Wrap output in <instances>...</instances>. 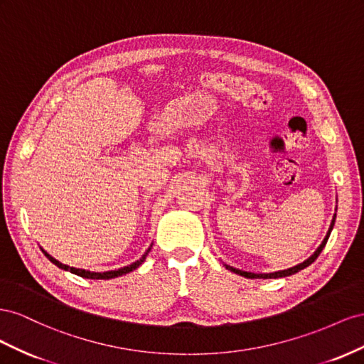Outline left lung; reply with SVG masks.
<instances>
[{
    "mask_svg": "<svg viewBox=\"0 0 364 364\" xmlns=\"http://www.w3.org/2000/svg\"><path fill=\"white\" fill-rule=\"evenodd\" d=\"M334 221H336V215H334V220H332V223H331V227H329V230H328V233H326V236H325L323 242L320 244V247H318L317 250L314 252V255L311 256V257H308L305 262L299 264V265H296V267H291V268H288V269H282V272L267 273V274H256V273H248V272H241V269H236V268H233V267H228V265H225V267H227L228 269H230V272H233V273H236V274H240V276H244V277H247V279H256V277H261V279H276V277H285V276H291V274H294V273L300 272V269H304L305 267H308V265L313 264V262L316 261V259L318 257V255L321 253V250H323V247H325V245H326V242H328V237H329V235H331L332 227H334Z\"/></svg>",
    "mask_w": 364,
    "mask_h": 364,
    "instance_id": "1",
    "label": "left lung"
}]
</instances>
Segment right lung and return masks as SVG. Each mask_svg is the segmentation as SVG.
Segmentation results:
<instances>
[{
    "label": "right lung",
    "instance_id": "right-lung-1",
    "mask_svg": "<svg viewBox=\"0 0 364 364\" xmlns=\"http://www.w3.org/2000/svg\"><path fill=\"white\" fill-rule=\"evenodd\" d=\"M44 252V250H43ZM149 252V250H148ZM148 252L144 253L139 261H136L134 264H131V265H128V267H123V268H119V269H114V272H105V273H92V272H87V269H80V268H73V267H68V265H64V264H60L59 261H56L55 257H51L48 253H46L44 252V255L50 259L51 262H53L55 265H58L59 268H62V269H67V272H71L73 274H77V276H80V277H87V279H112V277H117V276H122V274H127V273H129V272H132V269H136L143 261H144V257H146V255H148Z\"/></svg>",
    "mask_w": 364,
    "mask_h": 364
}]
</instances>
